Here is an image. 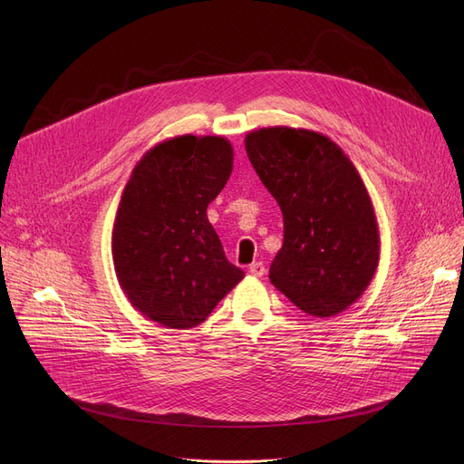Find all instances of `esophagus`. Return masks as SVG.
<instances>
[{
	"label": "esophagus",
	"mask_w": 464,
	"mask_h": 464,
	"mask_svg": "<svg viewBox=\"0 0 464 464\" xmlns=\"http://www.w3.org/2000/svg\"><path fill=\"white\" fill-rule=\"evenodd\" d=\"M248 271H250V275L252 276H256V278H261L263 275H265V265L261 263V261H256V263H252L250 266H248Z\"/></svg>",
	"instance_id": "obj_1"
}]
</instances>
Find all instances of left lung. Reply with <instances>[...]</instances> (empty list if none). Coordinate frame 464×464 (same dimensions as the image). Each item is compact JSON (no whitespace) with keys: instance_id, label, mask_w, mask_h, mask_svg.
<instances>
[{"instance_id":"1","label":"left lung","mask_w":464,"mask_h":464,"mask_svg":"<svg viewBox=\"0 0 464 464\" xmlns=\"http://www.w3.org/2000/svg\"><path fill=\"white\" fill-rule=\"evenodd\" d=\"M245 146L284 216L273 285L315 318L344 312L380 261L376 214L359 170L336 142L312 130L261 128Z\"/></svg>"}]
</instances>
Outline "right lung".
I'll list each match as a JSON object with an SVG mask.
<instances>
[{"mask_svg": "<svg viewBox=\"0 0 464 464\" xmlns=\"http://www.w3.org/2000/svg\"><path fill=\"white\" fill-rule=\"evenodd\" d=\"M231 170L233 146L218 135L167 139L133 167L114 218L112 261L144 318L191 329L245 278L207 218Z\"/></svg>", "mask_w": 464, "mask_h": 464, "instance_id": "obj_1", "label": "right lung"}]
</instances>
